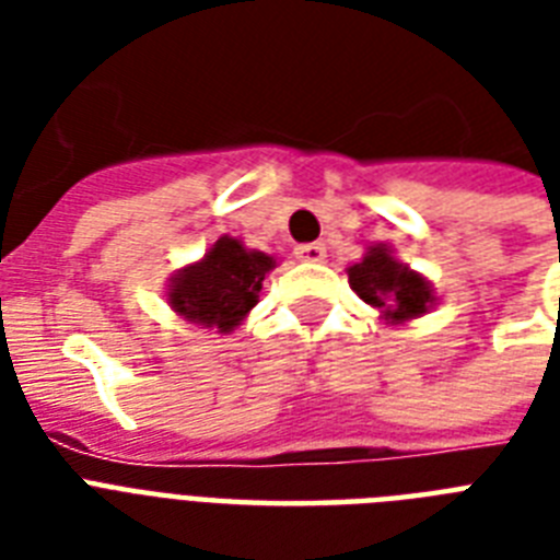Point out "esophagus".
Listing matches in <instances>:
<instances>
[{
    "label": "esophagus",
    "instance_id": "34e87169",
    "mask_svg": "<svg viewBox=\"0 0 560 560\" xmlns=\"http://www.w3.org/2000/svg\"><path fill=\"white\" fill-rule=\"evenodd\" d=\"M296 258L305 264H319L325 261V246L323 244H299Z\"/></svg>",
    "mask_w": 560,
    "mask_h": 560
}]
</instances>
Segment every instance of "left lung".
I'll return each mask as SVG.
<instances>
[{
  "mask_svg": "<svg viewBox=\"0 0 560 560\" xmlns=\"http://www.w3.org/2000/svg\"><path fill=\"white\" fill-rule=\"evenodd\" d=\"M346 272L351 290L372 305L386 325L412 323L435 305L433 281L398 261L389 244L366 246V255Z\"/></svg>",
  "mask_w": 560,
  "mask_h": 560,
  "instance_id": "1",
  "label": "left lung"
}]
</instances>
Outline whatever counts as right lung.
<instances>
[{
  "mask_svg": "<svg viewBox=\"0 0 560 560\" xmlns=\"http://www.w3.org/2000/svg\"><path fill=\"white\" fill-rule=\"evenodd\" d=\"M276 270V258L246 249L244 241L220 235L200 261L171 272L165 299L171 311L197 328L232 334L258 305L261 281Z\"/></svg>",
  "mask_w": 560,
  "mask_h": 560,
  "instance_id": "add662e5",
  "label": "right lung"
}]
</instances>
